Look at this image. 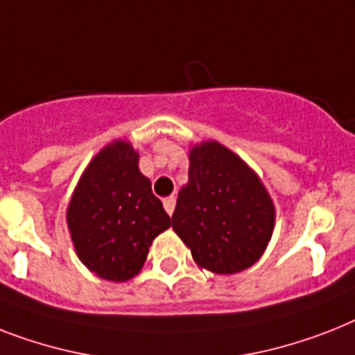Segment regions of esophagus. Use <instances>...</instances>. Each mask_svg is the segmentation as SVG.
Instances as JSON below:
<instances>
[{
	"label": "esophagus",
	"instance_id": "1",
	"mask_svg": "<svg viewBox=\"0 0 355 355\" xmlns=\"http://www.w3.org/2000/svg\"><path fill=\"white\" fill-rule=\"evenodd\" d=\"M175 204H177L175 197H168V198H166V200H164V209L168 211L169 217H171L173 211H175Z\"/></svg>",
	"mask_w": 355,
	"mask_h": 355
}]
</instances>
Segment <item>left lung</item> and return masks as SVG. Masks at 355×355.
I'll return each mask as SVG.
<instances>
[{"label": "left lung", "mask_w": 355, "mask_h": 355, "mask_svg": "<svg viewBox=\"0 0 355 355\" xmlns=\"http://www.w3.org/2000/svg\"><path fill=\"white\" fill-rule=\"evenodd\" d=\"M275 207L261 178L218 142L189 151V180L178 191L171 226L200 268L237 273L261 259Z\"/></svg>", "instance_id": "left-lung-1"}]
</instances>
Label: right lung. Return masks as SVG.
<instances>
[{
	"label": "right lung",
	"mask_w": 355,
	"mask_h": 355,
	"mask_svg": "<svg viewBox=\"0 0 355 355\" xmlns=\"http://www.w3.org/2000/svg\"><path fill=\"white\" fill-rule=\"evenodd\" d=\"M67 224L80 261L98 277L123 282L142 270L153 239L171 220L153 195L151 180L138 169V153L116 140L83 171Z\"/></svg>",
	"instance_id": "1"
}]
</instances>
